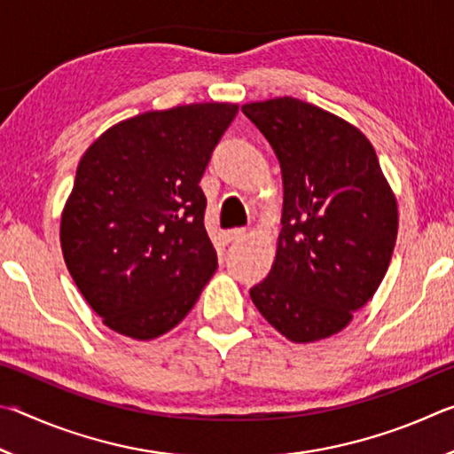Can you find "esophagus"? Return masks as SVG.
Returning a JSON list of instances; mask_svg holds the SVG:
<instances>
[{"label": "esophagus", "instance_id": "esophagus-1", "mask_svg": "<svg viewBox=\"0 0 454 454\" xmlns=\"http://www.w3.org/2000/svg\"><path fill=\"white\" fill-rule=\"evenodd\" d=\"M244 236H246V230H242V228H234V230H228V232H226L228 242L240 240V238H244Z\"/></svg>", "mask_w": 454, "mask_h": 454}]
</instances>
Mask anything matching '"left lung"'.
<instances>
[{
    "label": "left lung",
    "instance_id": "obj_1",
    "mask_svg": "<svg viewBox=\"0 0 454 454\" xmlns=\"http://www.w3.org/2000/svg\"><path fill=\"white\" fill-rule=\"evenodd\" d=\"M242 112L270 142L284 188L276 258L250 298L288 340H322L348 326L388 270L395 192L350 121L290 96Z\"/></svg>",
    "mask_w": 454,
    "mask_h": 454
}]
</instances>
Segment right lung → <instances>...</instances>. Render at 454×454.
Here are the masks:
<instances>
[{
	"instance_id": "1",
	"label": "right lung",
	"mask_w": 454,
	"mask_h": 454,
	"mask_svg": "<svg viewBox=\"0 0 454 454\" xmlns=\"http://www.w3.org/2000/svg\"><path fill=\"white\" fill-rule=\"evenodd\" d=\"M236 114L228 102L144 112L83 152L59 242L75 286L114 333L166 334L216 272L198 184Z\"/></svg>"
}]
</instances>
